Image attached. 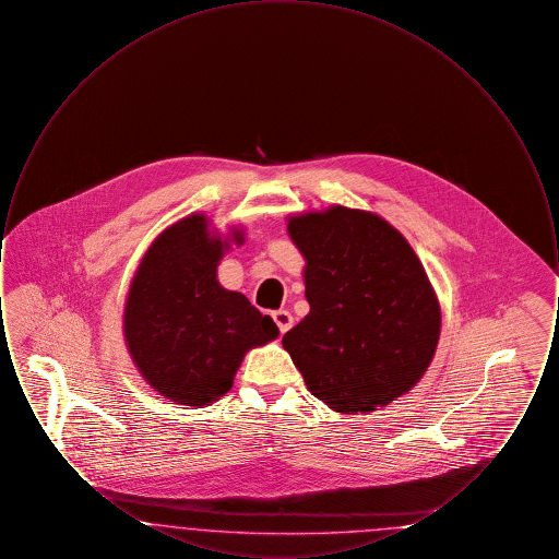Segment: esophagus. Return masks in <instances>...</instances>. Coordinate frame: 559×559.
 Returning <instances> with one entry per match:
<instances>
[{"instance_id":"34e87169","label":"esophagus","mask_w":559,"mask_h":559,"mask_svg":"<svg viewBox=\"0 0 559 559\" xmlns=\"http://www.w3.org/2000/svg\"><path fill=\"white\" fill-rule=\"evenodd\" d=\"M272 319L276 322V326H278L281 333H287L293 326L292 312H287V310H276V312L272 314Z\"/></svg>"}]
</instances>
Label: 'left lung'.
Here are the masks:
<instances>
[{
    "label": "left lung",
    "instance_id": "1",
    "mask_svg": "<svg viewBox=\"0 0 559 559\" xmlns=\"http://www.w3.org/2000/svg\"><path fill=\"white\" fill-rule=\"evenodd\" d=\"M306 260L310 312L283 347L312 396L342 415L413 390L440 340V301L408 240L388 219L331 205L287 217Z\"/></svg>",
    "mask_w": 559,
    "mask_h": 559
}]
</instances>
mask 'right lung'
Listing matches in <instances>:
<instances>
[{
	"label": "right lung",
	"instance_id": "add662e5",
	"mask_svg": "<svg viewBox=\"0 0 559 559\" xmlns=\"http://www.w3.org/2000/svg\"><path fill=\"white\" fill-rule=\"evenodd\" d=\"M242 228L215 233L205 213H190L151 242L133 272L123 337L142 379L163 399L210 406L235 381L245 354L278 337L239 292L217 283V264Z\"/></svg>",
	"mask_w": 559,
	"mask_h": 559
}]
</instances>
